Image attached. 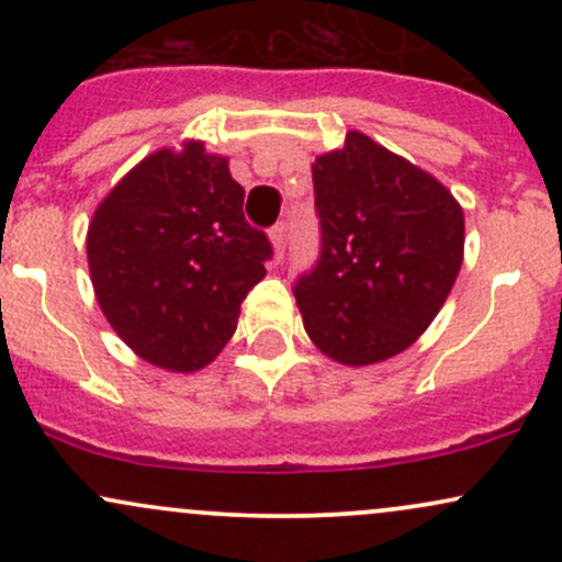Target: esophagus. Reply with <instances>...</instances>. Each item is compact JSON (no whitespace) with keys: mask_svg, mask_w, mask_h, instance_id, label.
<instances>
[{"mask_svg":"<svg viewBox=\"0 0 562 562\" xmlns=\"http://www.w3.org/2000/svg\"><path fill=\"white\" fill-rule=\"evenodd\" d=\"M269 240H272V245H274V256L277 259H280L282 254H285V245H288V227L285 224H274L272 227V232H269Z\"/></svg>","mask_w":562,"mask_h":562,"instance_id":"34e87169","label":"esophagus"}]
</instances>
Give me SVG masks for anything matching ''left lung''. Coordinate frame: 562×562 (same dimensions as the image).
<instances>
[{
	"label": "left lung",
	"instance_id": "left-lung-1",
	"mask_svg": "<svg viewBox=\"0 0 562 562\" xmlns=\"http://www.w3.org/2000/svg\"><path fill=\"white\" fill-rule=\"evenodd\" d=\"M312 179L322 256L293 290L303 327L333 362H385L449 299L465 254L462 205L434 173L362 132L314 158Z\"/></svg>",
	"mask_w": 562,
	"mask_h": 562
}]
</instances>
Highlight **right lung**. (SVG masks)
<instances>
[{
  "instance_id": "1",
  "label": "right lung",
  "mask_w": 562,
  "mask_h": 562,
  "mask_svg": "<svg viewBox=\"0 0 562 562\" xmlns=\"http://www.w3.org/2000/svg\"><path fill=\"white\" fill-rule=\"evenodd\" d=\"M243 200L229 158L184 139L142 158L94 209L87 261L97 303L139 359L195 372L227 346L272 256Z\"/></svg>"
}]
</instances>
